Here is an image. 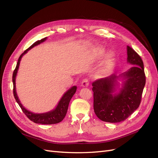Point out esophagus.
<instances>
[{"mask_svg":"<svg viewBox=\"0 0 158 158\" xmlns=\"http://www.w3.org/2000/svg\"><path fill=\"white\" fill-rule=\"evenodd\" d=\"M89 85V80L87 78H85L82 80V86L83 87H87Z\"/></svg>","mask_w":158,"mask_h":158,"instance_id":"esophagus-1","label":"esophagus"}]
</instances>
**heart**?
Listing matches in <instances>:
<instances>
[{
    "label": "heart",
    "instance_id": "1",
    "mask_svg": "<svg viewBox=\"0 0 158 158\" xmlns=\"http://www.w3.org/2000/svg\"><path fill=\"white\" fill-rule=\"evenodd\" d=\"M105 54V50L103 49H98L95 53V56L97 59L101 58ZM114 66V55L113 53H109L106 59H105L103 64L99 70V74L102 76H105L109 74L113 68Z\"/></svg>",
    "mask_w": 158,
    "mask_h": 158
}]
</instances>
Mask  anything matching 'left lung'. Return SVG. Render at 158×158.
I'll list each match as a JSON object with an SVG mask.
<instances>
[{
	"mask_svg": "<svg viewBox=\"0 0 158 158\" xmlns=\"http://www.w3.org/2000/svg\"><path fill=\"white\" fill-rule=\"evenodd\" d=\"M127 62L135 65L128 71L117 76L112 74L92 83L94 109L96 116L103 121L120 123L125 121L139 107L146 84L144 63L140 56L127 46ZM124 80L120 92L114 95L116 80Z\"/></svg>",
	"mask_w": 158,
	"mask_h": 158,
	"instance_id": "left-lung-1",
	"label": "left lung"
}]
</instances>
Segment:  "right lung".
<instances>
[{
	"label": "right lung",
	"instance_id": "1",
	"mask_svg": "<svg viewBox=\"0 0 158 158\" xmlns=\"http://www.w3.org/2000/svg\"><path fill=\"white\" fill-rule=\"evenodd\" d=\"M47 40V37L44 38V39H41V40L37 41L35 42L34 44H32L29 48L27 49L20 56L18 60V63L16 66V69H14L13 75H12V82H13V93H14V96L15 98L16 101L18 103L19 106L22 109V111L24 113V114L27 116V117L30 119V121H33L35 123L38 124H43V125H52V124H56L61 122L63 120V118L66 116V114L67 113V110L69 107V105L70 103V101L71 98H73L74 94L76 92V86L72 87L70 89H69L67 92H66L63 96L60 99V102L58 103V106L56 107L52 110L51 111L45 113H41V114H37V113H33L32 112H30L28 111L25 107H23L22 105L21 104L20 100H19L17 94L16 92V76L17 74V72L19 68V65H20V62L22 59V56L26 54L29 51L30 49L34 46H36L37 45L40 44L41 43H43Z\"/></svg>",
	"mask_w": 158,
	"mask_h": 158
}]
</instances>
